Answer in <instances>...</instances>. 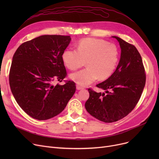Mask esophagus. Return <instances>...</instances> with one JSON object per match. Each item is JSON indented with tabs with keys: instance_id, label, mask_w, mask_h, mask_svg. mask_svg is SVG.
Segmentation results:
<instances>
[{
	"instance_id": "34e87169",
	"label": "esophagus",
	"mask_w": 159,
	"mask_h": 159,
	"mask_svg": "<svg viewBox=\"0 0 159 159\" xmlns=\"http://www.w3.org/2000/svg\"><path fill=\"white\" fill-rule=\"evenodd\" d=\"M77 89L78 90H80V89H84V88L80 86H79V85H77Z\"/></svg>"
}]
</instances>
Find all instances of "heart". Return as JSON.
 I'll return each instance as SVG.
<instances>
[{
	"label": "heart",
	"instance_id": "obj_1",
	"mask_svg": "<svg viewBox=\"0 0 159 159\" xmlns=\"http://www.w3.org/2000/svg\"><path fill=\"white\" fill-rule=\"evenodd\" d=\"M119 59L118 48L108 42L97 39L80 40L77 49H67L62 60L69 70L75 71L84 66L87 68L72 73L70 78L80 86H85L98 78L104 80L115 71Z\"/></svg>",
	"mask_w": 159,
	"mask_h": 159
}]
</instances>
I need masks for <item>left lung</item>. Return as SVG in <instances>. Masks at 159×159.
Returning <instances> with one entry per match:
<instances>
[{
	"instance_id": "1",
	"label": "left lung",
	"mask_w": 159,
	"mask_h": 159,
	"mask_svg": "<svg viewBox=\"0 0 159 159\" xmlns=\"http://www.w3.org/2000/svg\"><path fill=\"white\" fill-rule=\"evenodd\" d=\"M119 43L121 55L115 72L97 87L106 93L88 89L87 111L98 120L110 123L123 119L136 106L146 84L143 60L135 46L113 36Z\"/></svg>"
}]
</instances>
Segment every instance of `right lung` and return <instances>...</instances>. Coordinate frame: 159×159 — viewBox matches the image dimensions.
Listing matches in <instances>:
<instances>
[{
    "label": "right lung",
    "mask_w": 159,
    "mask_h": 159,
    "mask_svg": "<svg viewBox=\"0 0 159 159\" xmlns=\"http://www.w3.org/2000/svg\"><path fill=\"white\" fill-rule=\"evenodd\" d=\"M70 36L45 35L22 43L15 52L9 74L11 92L19 106L32 118L49 119L61 113L76 86L62 81L67 73L62 53Z\"/></svg>",
    "instance_id": "right-lung-1"
}]
</instances>
